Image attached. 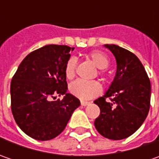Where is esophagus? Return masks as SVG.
Here are the masks:
<instances>
[{"label":"esophagus","mask_w":159,"mask_h":159,"mask_svg":"<svg viewBox=\"0 0 159 159\" xmlns=\"http://www.w3.org/2000/svg\"><path fill=\"white\" fill-rule=\"evenodd\" d=\"M80 103H81V105H82V106H87V105H89L90 102H86V101H81L80 102Z\"/></svg>","instance_id":"esophagus-1"}]
</instances>
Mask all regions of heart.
Instances as JSON below:
<instances>
[{
  "instance_id": "heart-1",
  "label": "heart",
  "mask_w": 159,
  "mask_h": 159,
  "mask_svg": "<svg viewBox=\"0 0 159 159\" xmlns=\"http://www.w3.org/2000/svg\"><path fill=\"white\" fill-rule=\"evenodd\" d=\"M89 59L100 70L98 71L99 75L102 76L104 74V69L110 64V60L104 53L95 50L89 54ZM77 61L74 57H70L65 64L64 75L67 80H72L76 75ZM70 93L80 99H90L98 95L102 91V86L96 80L93 81H84L81 80H76L70 86Z\"/></svg>"
}]
</instances>
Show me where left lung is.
<instances>
[{"instance_id":"1","label":"left lung","mask_w":159,"mask_h":159,"mask_svg":"<svg viewBox=\"0 0 159 159\" xmlns=\"http://www.w3.org/2000/svg\"><path fill=\"white\" fill-rule=\"evenodd\" d=\"M105 47L116 58L117 72L106 94L94 102L100 108L95 126L103 137L122 140L137 131L146 119L150 107L151 85L143 65L134 54L113 44Z\"/></svg>"}]
</instances>
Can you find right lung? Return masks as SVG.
Listing matches in <instances>:
<instances>
[{
    "label": "right lung",
    "mask_w": 159,
    "mask_h": 159,
    "mask_svg": "<svg viewBox=\"0 0 159 159\" xmlns=\"http://www.w3.org/2000/svg\"><path fill=\"white\" fill-rule=\"evenodd\" d=\"M74 48L47 45L27 55L10 83L11 111L28 136L51 140L64 131L80 100L67 92L65 64ZM62 100L53 101L57 95Z\"/></svg>",
    "instance_id": "1"
}]
</instances>
